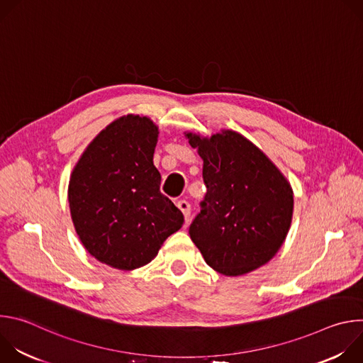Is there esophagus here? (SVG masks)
Here are the masks:
<instances>
[{
    "mask_svg": "<svg viewBox=\"0 0 363 363\" xmlns=\"http://www.w3.org/2000/svg\"><path fill=\"white\" fill-rule=\"evenodd\" d=\"M177 205H178V208L182 211L185 221L188 223L189 218H191V205H189V202L186 199H179Z\"/></svg>",
    "mask_w": 363,
    "mask_h": 363,
    "instance_id": "34e87169",
    "label": "esophagus"
}]
</instances>
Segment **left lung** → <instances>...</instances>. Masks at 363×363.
<instances>
[{"mask_svg": "<svg viewBox=\"0 0 363 363\" xmlns=\"http://www.w3.org/2000/svg\"><path fill=\"white\" fill-rule=\"evenodd\" d=\"M203 160L206 194L189 235L203 260L225 276L270 262L291 223L293 191L266 155L237 132L186 133Z\"/></svg>", "mask_w": 363, "mask_h": 363, "instance_id": "obj_1", "label": "left lung"}]
</instances>
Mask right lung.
<instances>
[{"mask_svg":"<svg viewBox=\"0 0 363 363\" xmlns=\"http://www.w3.org/2000/svg\"><path fill=\"white\" fill-rule=\"evenodd\" d=\"M158 128L145 116H123L87 146L69 184L77 235L99 262L119 270L147 264L184 224L161 192L153 165Z\"/></svg>","mask_w":363,"mask_h":363,"instance_id":"add662e5","label":"right lung"}]
</instances>
